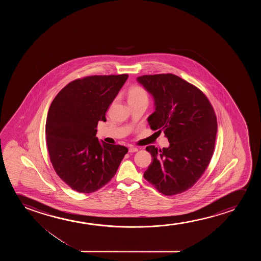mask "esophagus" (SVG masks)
Instances as JSON below:
<instances>
[{
  "label": "esophagus",
  "mask_w": 261,
  "mask_h": 261,
  "mask_svg": "<svg viewBox=\"0 0 261 261\" xmlns=\"http://www.w3.org/2000/svg\"><path fill=\"white\" fill-rule=\"evenodd\" d=\"M137 150H138V149L136 148V147H129L128 151L130 152V153H133V152H136Z\"/></svg>",
  "instance_id": "34e87169"
}]
</instances>
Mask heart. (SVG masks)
<instances>
[{"label": "heart", "instance_id": "obj_1", "mask_svg": "<svg viewBox=\"0 0 261 261\" xmlns=\"http://www.w3.org/2000/svg\"><path fill=\"white\" fill-rule=\"evenodd\" d=\"M127 100H128L129 103L137 102L141 100H148V95L143 87L133 86L129 88L128 92H127Z\"/></svg>", "mask_w": 261, "mask_h": 261}]
</instances>
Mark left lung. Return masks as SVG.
Here are the masks:
<instances>
[{
  "label": "left lung",
  "instance_id": "1",
  "mask_svg": "<svg viewBox=\"0 0 261 261\" xmlns=\"http://www.w3.org/2000/svg\"><path fill=\"white\" fill-rule=\"evenodd\" d=\"M137 81L154 99L148 118L152 130L163 131L169 146L146 147L152 162L143 177L160 193L175 195L200 179L214 152L218 124L214 110L199 88L173 74L145 75Z\"/></svg>",
  "mask_w": 261,
  "mask_h": 261
}]
</instances>
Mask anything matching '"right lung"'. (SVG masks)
<instances>
[{
    "instance_id": "1",
    "label": "right lung",
    "mask_w": 261,
    "mask_h": 261,
    "mask_svg": "<svg viewBox=\"0 0 261 261\" xmlns=\"http://www.w3.org/2000/svg\"><path fill=\"white\" fill-rule=\"evenodd\" d=\"M127 74L91 75L68 84L58 93L47 115L45 135L57 175L79 193L95 192L111 181L128 149L99 142V121ZM72 139V140L70 139Z\"/></svg>"
}]
</instances>
